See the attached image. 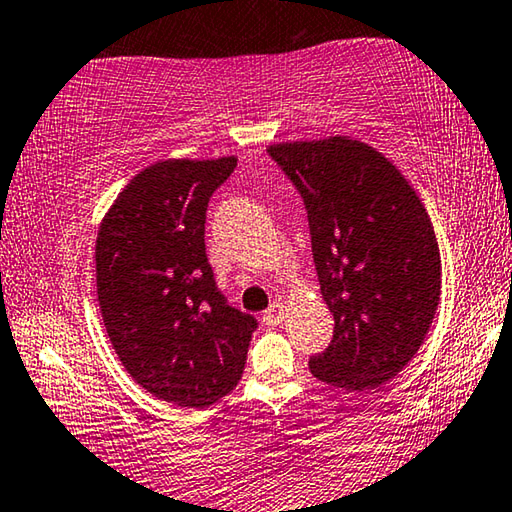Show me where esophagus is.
<instances>
[{
    "label": "esophagus",
    "mask_w": 512,
    "mask_h": 512,
    "mask_svg": "<svg viewBox=\"0 0 512 512\" xmlns=\"http://www.w3.org/2000/svg\"><path fill=\"white\" fill-rule=\"evenodd\" d=\"M286 311L288 309H286V304H283V302H272L270 309L263 313V322H265V325H270V327L279 325V322L286 318Z\"/></svg>",
    "instance_id": "1"
}]
</instances>
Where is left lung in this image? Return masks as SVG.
<instances>
[{"mask_svg":"<svg viewBox=\"0 0 512 512\" xmlns=\"http://www.w3.org/2000/svg\"><path fill=\"white\" fill-rule=\"evenodd\" d=\"M309 212L320 293L334 316L329 348L311 357L320 382L368 391L410 364L442 297L435 226L389 157L332 135L267 146Z\"/></svg>","mask_w":512,"mask_h":512,"instance_id":"obj_1","label":"left lung"}]
</instances>
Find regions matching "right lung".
Returning a JSON list of instances; mask_svg holds the SVG:
<instances>
[{
    "mask_svg": "<svg viewBox=\"0 0 512 512\" xmlns=\"http://www.w3.org/2000/svg\"><path fill=\"white\" fill-rule=\"evenodd\" d=\"M238 157H167L132 176L98 226L96 283L109 341L132 380L183 410L229 396L256 318L224 302L206 256V210Z\"/></svg>",
    "mask_w": 512,
    "mask_h": 512,
    "instance_id": "add662e5",
    "label": "right lung"
}]
</instances>
